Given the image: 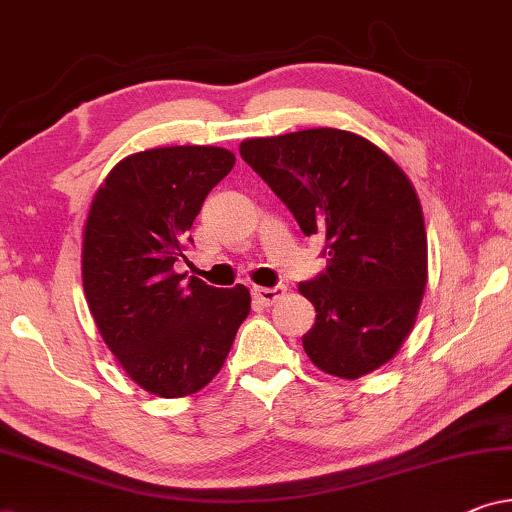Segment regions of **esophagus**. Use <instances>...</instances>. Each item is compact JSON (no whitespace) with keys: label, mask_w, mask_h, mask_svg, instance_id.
Segmentation results:
<instances>
[{"label":"esophagus","mask_w":512,"mask_h":512,"mask_svg":"<svg viewBox=\"0 0 512 512\" xmlns=\"http://www.w3.org/2000/svg\"><path fill=\"white\" fill-rule=\"evenodd\" d=\"M286 293V289L284 286H256L254 289V300L256 303H261V305H265V307H270V305H275L279 298H282Z\"/></svg>","instance_id":"obj_1"}]
</instances>
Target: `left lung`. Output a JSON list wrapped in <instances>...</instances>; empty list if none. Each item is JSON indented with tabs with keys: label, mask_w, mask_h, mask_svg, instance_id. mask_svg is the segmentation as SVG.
I'll return each instance as SVG.
<instances>
[{
	"label": "left lung",
	"mask_w": 512,
	"mask_h": 512,
	"mask_svg": "<svg viewBox=\"0 0 512 512\" xmlns=\"http://www.w3.org/2000/svg\"><path fill=\"white\" fill-rule=\"evenodd\" d=\"M240 156L307 237L326 240V272L298 286L317 310L305 354L342 380L382 368L415 326L429 277L408 174L370 139L338 128L244 139Z\"/></svg>",
	"instance_id": "1"
}]
</instances>
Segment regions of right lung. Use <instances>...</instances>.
I'll list each match as a JSON object with an SVG mask.
<instances>
[{"mask_svg": "<svg viewBox=\"0 0 512 512\" xmlns=\"http://www.w3.org/2000/svg\"><path fill=\"white\" fill-rule=\"evenodd\" d=\"M233 165L221 146L139 151L104 177L90 202L81 249L88 310L130 380L153 396L207 387L251 310L244 284H184L174 272L202 202Z\"/></svg>", "mask_w": 512, "mask_h": 512, "instance_id": "add662e5", "label": "right lung"}]
</instances>
